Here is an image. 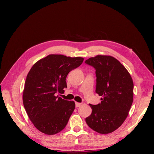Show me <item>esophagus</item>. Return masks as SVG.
Returning a JSON list of instances; mask_svg holds the SVG:
<instances>
[{
	"label": "esophagus",
	"mask_w": 154,
	"mask_h": 154,
	"mask_svg": "<svg viewBox=\"0 0 154 154\" xmlns=\"http://www.w3.org/2000/svg\"><path fill=\"white\" fill-rule=\"evenodd\" d=\"M81 105H82V103H78V102H76V103H75V106H76V107L80 106Z\"/></svg>",
	"instance_id": "obj_1"
}]
</instances>
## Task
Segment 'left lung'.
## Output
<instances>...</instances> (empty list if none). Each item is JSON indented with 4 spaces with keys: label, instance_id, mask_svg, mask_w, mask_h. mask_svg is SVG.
Wrapping results in <instances>:
<instances>
[{
    "label": "left lung",
    "instance_id": "left-lung-1",
    "mask_svg": "<svg viewBox=\"0 0 154 154\" xmlns=\"http://www.w3.org/2000/svg\"><path fill=\"white\" fill-rule=\"evenodd\" d=\"M85 63L96 70V93L101 103L89 104L92 113L86 118L87 125L100 134L118 129L127 118L133 102L134 83L131 76L117 59L97 55Z\"/></svg>",
    "mask_w": 154,
    "mask_h": 154
}]
</instances>
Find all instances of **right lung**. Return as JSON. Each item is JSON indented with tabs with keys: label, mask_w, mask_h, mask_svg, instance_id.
<instances>
[{
	"label": "right lung",
	"mask_w": 154,
	"mask_h": 154,
	"mask_svg": "<svg viewBox=\"0 0 154 154\" xmlns=\"http://www.w3.org/2000/svg\"><path fill=\"white\" fill-rule=\"evenodd\" d=\"M83 61L81 57L49 54L35 63L27 74L23 103L31 122L41 132L54 135L66 127L75 103L58 94L64 93L69 72Z\"/></svg>",
	"instance_id": "right-lung-1"
}]
</instances>
